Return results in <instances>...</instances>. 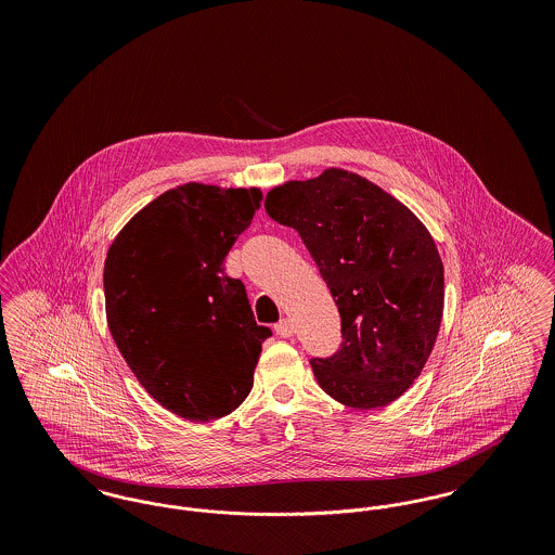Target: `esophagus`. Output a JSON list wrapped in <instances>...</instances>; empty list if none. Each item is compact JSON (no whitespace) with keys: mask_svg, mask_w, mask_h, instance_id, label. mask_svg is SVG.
<instances>
[{"mask_svg":"<svg viewBox=\"0 0 555 555\" xmlns=\"http://www.w3.org/2000/svg\"><path fill=\"white\" fill-rule=\"evenodd\" d=\"M274 333H276L279 337H291V335H293V322H291L289 318L279 320V322L274 324Z\"/></svg>","mask_w":555,"mask_h":555,"instance_id":"obj_1","label":"esophagus"}]
</instances>
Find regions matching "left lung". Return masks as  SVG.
Instances as JSON below:
<instances>
[{"mask_svg":"<svg viewBox=\"0 0 555 555\" xmlns=\"http://www.w3.org/2000/svg\"><path fill=\"white\" fill-rule=\"evenodd\" d=\"M266 214L299 233L339 308V349L312 358L339 403L383 408L418 378L443 317V262L423 222L380 186L337 168L274 186Z\"/></svg>","mask_w":555,"mask_h":555,"instance_id":"1","label":"left lung"}]
</instances>
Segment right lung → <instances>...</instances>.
Listing matches in <instances>:
<instances>
[{
  "label": "right lung",
  "instance_id": "add662e5",
  "mask_svg": "<svg viewBox=\"0 0 555 555\" xmlns=\"http://www.w3.org/2000/svg\"><path fill=\"white\" fill-rule=\"evenodd\" d=\"M260 199L258 189H170L107 251L109 333L145 391L186 421L238 408L272 335L254 320L245 285L224 272Z\"/></svg>",
  "mask_w": 555,
  "mask_h": 555
}]
</instances>
